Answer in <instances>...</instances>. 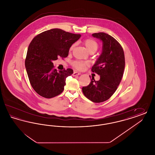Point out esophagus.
I'll return each mask as SVG.
<instances>
[{
	"mask_svg": "<svg viewBox=\"0 0 155 155\" xmlns=\"http://www.w3.org/2000/svg\"><path fill=\"white\" fill-rule=\"evenodd\" d=\"M80 73H78V72H77V71H75L73 73V76H77V75H80Z\"/></svg>",
	"mask_w": 155,
	"mask_h": 155,
	"instance_id": "1",
	"label": "esophagus"
}]
</instances>
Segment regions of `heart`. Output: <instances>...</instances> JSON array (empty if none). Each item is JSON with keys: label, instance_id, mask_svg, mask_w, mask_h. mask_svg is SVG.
Here are the masks:
<instances>
[{"label": "heart", "instance_id": "1", "mask_svg": "<svg viewBox=\"0 0 155 155\" xmlns=\"http://www.w3.org/2000/svg\"><path fill=\"white\" fill-rule=\"evenodd\" d=\"M84 44L90 53H95L98 48V44L96 41L92 39L88 38L84 41ZM74 45H72L70 48V51H72L74 48ZM72 65L77 70H82L88 65V63L81 60H75L72 63Z\"/></svg>", "mask_w": 155, "mask_h": 155}]
</instances>
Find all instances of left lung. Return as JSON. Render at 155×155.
<instances>
[{
  "label": "left lung",
  "instance_id": "left-lung-1",
  "mask_svg": "<svg viewBox=\"0 0 155 155\" xmlns=\"http://www.w3.org/2000/svg\"><path fill=\"white\" fill-rule=\"evenodd\" d=\"M92 36L103 43L102 53L91 69L100 75V80L95 81L92 77L90 84L82 90L90 101L101 103L109 99L117 89L124 73L125 57L122 46L113 37L104 32Z\"/></svg>",
  "mask_w": 155,
  "mask_h": 155
}]
</instances>
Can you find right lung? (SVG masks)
Returning <instances> with one entry per match:
<instances>
[{
	"label": "right lung",
	"mask_w": 155,
	"mask_h": 155,
	"mask_svg": "<svg viewBox=\"0 0 155 155\" xmlns=\"http://www.w3.org/2000/svg\"><path fill=\"white\" fill-rule=\"evenodd\" d=\"M81 37L65 31L54 28L37 35L28 48L25 66L30 84L40 96L52 98L64 90L66 80L73 73L67 68L58 71L53 61L68 55L71 46Z\"/></svg>",
	"instance_id": "1"
}]
</instances>
